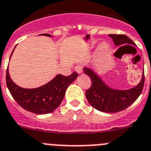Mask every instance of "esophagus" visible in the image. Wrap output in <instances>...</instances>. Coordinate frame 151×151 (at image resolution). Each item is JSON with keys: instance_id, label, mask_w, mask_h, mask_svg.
<instances>
[{"instance_id": "esophagus-1", "label": "esophagus", "mask_w": 151, "mask_h": 151, "mask_svg": "<svg viewBox=\"0 0 151 151\" xmlns=\"http://www.w3.org/2000/svg\"><path fill=\"white\" fill-rule=\"evenodd\" d=\"M74 70H75L78 73V74H81V73L83 72V68H82V66H81V65L76 66L75 68H74Z\"/></svg>"}]
</instances>
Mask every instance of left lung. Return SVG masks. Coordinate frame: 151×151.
Returning <instances> with one entry per match:
<instances>
[{"label":"left lung","mask_w":151,"mask_h":151,"mask_svg":"<svg viewBox=\"0 0 151 151\" xmlns=\"http://www.w3.org/2000/svg\"><path fill=\"white\" fill-rule=\"evenodd\" d=\"M115 45H123L135 43L124 35H109ZM84 73L91 79L92 85L86 92V97L89 104L99 111L106 113H116L129 107L138 98L142 92L145 84V73L142 81L136 86L127 90H116L106 85L101 79L91 69L84 68Z\"/></svg>","instance_id":"left-lung-1"}]
</instances>
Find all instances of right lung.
Here are the masks:
<instances>
[{
  "label": "right lung",
  "mask_w": 151,
  "mask_h": 151,
  "mask_svg": "<svg viewBox=\"0 0 151 151\" xmlns=\"http://www.w3.org/2000/svg\"><path fill=\"white\" fill-rule=\"evenodd\" d=\"M42 35L51 37L48 34H42ZM13 52V51L11 55ZM77 76V72L69 76L58 74L50 82L40 87L23 89L13 83L9 77L7 68L6 83L11 96L22 108L36 114H44L52 112L60 105L68 86L75 81Z\"/></svg>",
  "instance_id": "obj_1"
}]
</instances>
